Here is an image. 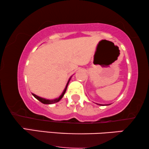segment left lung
<instances>
[{
    "mask_svg": "<svg viewBox=\"0 0 149 149\" xmlns=\"http://www.w3.org/2000/svg\"><path fill=\"white\" fill-rule=\"evenodd\" d=\"M99 105H100V106H104V104H99ZM107 105H109V104H107Z\"/></svg>",
    "mask_w": 149,
    "mask_h": 149,
    "instance_id": "8db88e82",
    "label": "left lung"
}]
</instances>
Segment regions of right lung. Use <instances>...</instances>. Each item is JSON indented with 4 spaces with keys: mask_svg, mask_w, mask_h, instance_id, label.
<instances>
[{
    "mask_svg": "<svg viewBox=\"0 0 149 149\" xmlns=\"http://www.w3.org/2000/svg\"><path fill=\"white\" fill-rule=\"evenodd\" d=\"M70 79H71V77H70V79H69L68 83H67V84H66V87H65L64 90L62 92V95H61L59 97H58V98H56V99H54V100H47V99H45V98H42V97H40L39 96H38V95L34 94V93H32V95H33L34 97H35V98L37 99L38 100H39L40 102H42V104H52L58 102L60 101V100L62 98V97L64 96V95L65 92H66L67 87H68V83H69V81H70Z\"/></svg>",
    "mask_w": 149,
    "mask_h": 149,
    "instance_id": "right-lung-1",
    "label": "right lung"
}]
</instances>
